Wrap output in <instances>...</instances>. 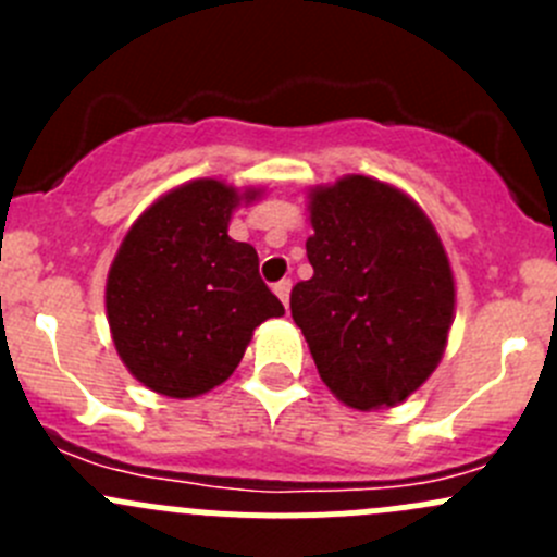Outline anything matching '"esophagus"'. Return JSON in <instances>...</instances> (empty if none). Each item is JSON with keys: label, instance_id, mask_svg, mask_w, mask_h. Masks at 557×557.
Returning a JSON list of instances; mask_svg holds the SVG:
<instances>
[{"label": "esophagus", "instance_id": "esophagus-1", "mask_svg": "<svg viewBox=\"0 0 557 557\" xmlns=\"http://www.w3.org/2000/svg\"><path fill=\"white\" fill-rule=\"evenodd\" d=\"M290 280H280V283H274V294L280 296V301H283L285 307H288V301H290Z\"/></svg>", "mask_w": 557, "mask_h": 557}]
</instances>
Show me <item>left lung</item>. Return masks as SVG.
<instances>
[{"label":"left lung","instance_id":"obj_1","mask_svg":"<svg viewBox=\"0 0 557 557\" xmlns=\"http://www.w3.org/2000/svg\"><path fill=\"white\" fill-rule=\"evenodd\" d=\"M312 277L290 290L320 380L352 409L396 407L431 377L455 318L445 245L396 185L347 174L310 190Z\"/></svg>","mask_w":557,"mask_h":557}]
</instances>
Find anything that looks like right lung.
<instances>
[{"mask_svg":"<svg viewBox=\"0 0 557 557\" xmlns=\"http://www.w3.org/2000/svg\"><path fill=\"white\" fill-rule=\"evenodd\" d=\"M239 194L223 180L177 185L134 221L107 274V323L128 372L150 391L194 398L226 383L256 325L285 314L258 252L228 237Z\"/></svg>","mask_w":557,"mask_h":557,"instance_id":"add662e5","label":"right lung"}]
</instances>
